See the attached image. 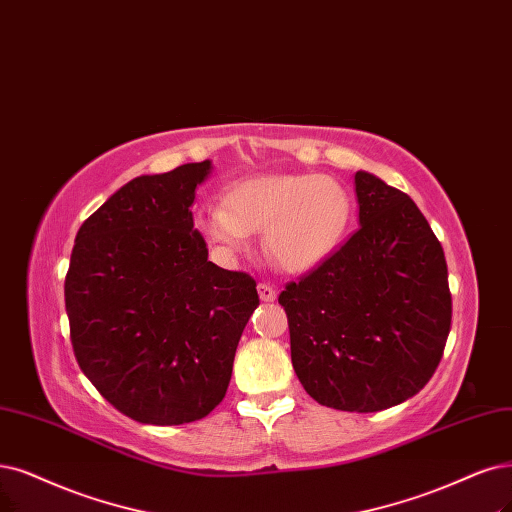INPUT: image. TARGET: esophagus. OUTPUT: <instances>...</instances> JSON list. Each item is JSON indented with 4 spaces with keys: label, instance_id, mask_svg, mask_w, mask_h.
Masks as SVG:
<instances>
[{
    "label": "esophagus",
    "instance_id": "obj_1",
    "mask_svg": "<svg viewBox=\"0 0 512 512\" xmlns=\"http://www.w3.org/2000/svg\"><path fill=\"white\" fill-rule=\"evenodd\" d=\"M257 293H259L261 301H276V297H278V291L274 287L266 285V282H259Z\"/></svg>",
    "mask_w": 512,
    "mask_h": 512
}]
</instances>
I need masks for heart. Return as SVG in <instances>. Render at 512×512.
<instances>
[{"label": "heart", "mask_w": 512, "mask_h": 512, "mask_svg": "<svg viewBox=\"0 0 512 512\" xmlns=\"http://www.w3.org/2000/svg\"><path fill=\"white\" fill-rule=\"evenodd\" d=\"M350 221L346 189L329 177L257 175L227 187L221 204H202L196 225L225 255L263 227V253L285 272L320 266L342 242Z\"/></svg>", "instance_id": "obj_1"}]
</instances>
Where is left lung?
I'll return each mask as SVG.
<instances>
[{
    "label": "left lung",
    "instance_id": "obj_1",
    "mask_svg": "<svg viewBox=\"0 0 512 512\" xmlns=\"http://www.w3.org/2000/svg\"><path fill=\"white\" fill-rule=\"evenodd\" d=\"M358 223L320 266L289 282L278 304L301 386L339 411H382L432 377L451 327L443 246L401 189L354 175Z\"/></svg>",
    "mask_w": 512,
    "mask_h": 512
}]
</instances>
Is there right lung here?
Here are the masks:
<instances>
[{"mask_svg":"<svg viewBox=\"0 0 512 512\" xmlns=\"http://www.w3.org/2000/svg\"><path fill=\"white\" fill-rule=\"evenodd\" d=\"M213 162L141 175L75 236L65 278L71 344L84 375L141 424L202 420L227 392L255 280L208 261L196 189Z\"/></svg>","mask_w":512,"mask_h":512,"instance_id":"add662e5","label":"right lung"}]
</instances>
